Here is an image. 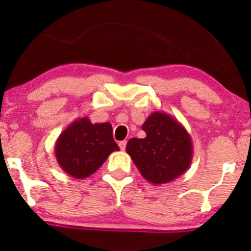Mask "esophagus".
<instances>
[{
    "instance_id": "esophagus-1",
    "label": "esophagus",
    "mask_w": 251,
    "mask_h": 251,
    "mask_svg": "<svg viewBox=\"0 0 251 251\" xmlns=\"http://www.w3.org/2000/svg\"><path fill=\"white\" fill-rule=\"evenodd\" d=\"M119 146L120 149H121L122 151L126 150V140H122V142L119 143Z\"/></svg>"
}]
</instances>
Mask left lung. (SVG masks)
<instances>
[{
    "label": "left lung",
    "mask_w": 251,
    "mask_h": 251,
    "mask_svg": "<svg viewBox=\"0 0 251 251\" xmlns=\"http://www.w3.org/2000/svg\"><path fill=\"white\" fill-rule=\"evenodd\" d=\"M142 129L146 132L145 138H131L126 151L147 181L167 184L188 169L193 145L183 125L167 113L154 112Z\"/></svg>",
    "instance_id": "left-lung-1"
}]
</instances>
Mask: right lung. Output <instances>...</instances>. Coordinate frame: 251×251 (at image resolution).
Segmentation results:
<instances>
[{
  "label": "right lung",
  "mask_w": 251,
  "mask_h": 251,
  "mask_svg": "<svg viewBox=\"0 0 251 251\" xmlns=\"http://www.w3.org/2000/svg\"><path fill=\"white\" fill-rule=\"evenodd\" d=\"M119 150L111 123H91L87 116L72 122L54 145L59 167L76 179L95 174L109 154Z\"/></svg>",
  "instance_id": "right-lung-1"
}]
</instances>
